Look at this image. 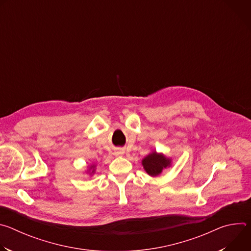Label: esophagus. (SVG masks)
Wrapping results in <instances>:
<instances>
[{"instance_id":"obj_1","label":"esophagus","mask_w":251,"mask_h":251,"mask_svg":"<svg viewBox=\"0 0 251 251\" xmlns=\"http://www.w3.org/2000/svg\"><path fill=\"white\" fill-rule=\"evenodd\" d=\"M124 153H125V151L123 149H117L114 154H115V156H123Z\"/></svg>"}]
</instances>
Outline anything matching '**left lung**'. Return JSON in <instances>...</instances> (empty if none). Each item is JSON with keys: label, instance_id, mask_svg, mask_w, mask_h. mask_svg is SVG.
<instances>
[{"label": "left lung", "instance_id": "obj_1", "mask_svg": "<svg viewBox=\"0 0 251 251\" xmlns=\"http://www.w3.org/2000/svg\"><path fill=\"white\" fill-rule=\"evenodd\" d=\"M142 165L148 175L151 176H157L164 169L171 166V159L154 151L142 160Z\"/></svg>", "mask_w": 251, "mask_h": 251}]
</instances>
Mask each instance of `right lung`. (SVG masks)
Instances as JSON below:
<instances>
[{
    "instance_id": "right-lung-1",
    "label": "right lung",
    "mask_w": 251,
    "mask_h": 251,
    "mask_svg": "<svg viewBox=\"0 0 251 251\" xmlns=\"http://www.w3.org/2000/svg\"><path fill=\"white\" fill-rule=\"evenodd\" d=\"M95 166L94 165H92L90 168H89V170H88V172H89V175H92V174H94V172H95Z\"/></svg>"
}]
</instances>
